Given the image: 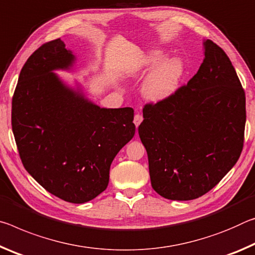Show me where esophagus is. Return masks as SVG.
<instances>
[{
  "mask_svg": "<svg viewBox=\"0 0 255 255\" xmlns=\"http://www.w3.org/2000/svg\"><path fill=\"white\" fill-rule=\"evenodd\" d=\"M142 120H143V118H142V115H141V114H135L134 115V120H133V122H134V125L136 128L139 127L141 122H142Z\"/></svg>",
  "mask_w": 255,
  "mask_h": 255,
  "instance_id": "1",
  "label": "esophagus"
}]
</instances>
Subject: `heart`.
I'll return each mask as SVG.
<instances>
[{
	"label": "heart",
	"mask_w": 255,
	"mask_h": 255,
	"mask_svg": "<svg viewBox=\"0 0 255 255\" xmlns=\"http://www.w3.org/2000/svg\"><path fill=\"white\" fill-rule=\"evenodd\" d=\"M148 72L141 93L149 102H162L176 93L184 76V63L179 57L167 58L164 49L152 48L139 53L125 66V73L131 78Z\"/></svg>",
	"instance_id": "heart-1"
}]
</instances>
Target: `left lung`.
<instances>
[{
	"mask_svg": "<svg viewBox=\"0 0 255 255\" xmlns=\"http://www.w3.org/2000/svg\"><path fill=\"white\" fill-rule=\"evenodd\" d=\"M197 74L168 99L147 104L139 135L151 186L162 198L197 199L222 181L241 156L245 93L231 60L203 40Z\"/></svg>",
	"mask_w": 255,
	"mask_h": 255,
	"instance_id": "left-lung-1",
	"label": "left lung"
}]
</instances>
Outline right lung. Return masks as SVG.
Instances as JSON below:
<instances>
[{"label":"right lung","mask_w":255,"mask_h":255,"mask_svg":"<svg viewBox=\"0 0 255 255\" xmlns=\"http://www.w3.org/2000/svg\"><path fill=\"white\" fill-rule=\"evenodd\" d=\"M76 61L61 38L31 54L12 98V131L24 168L46 191L85 203L106 190L112 161L135 125L133 108L99 107L55 73Z\"/></svg>","instance_id":"add662e5"}]
</instances>
